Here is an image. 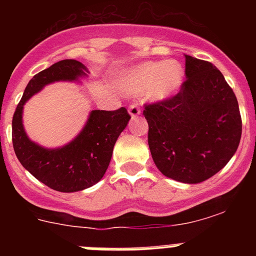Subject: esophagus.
Masks as SVG:
<instances>
[{
	"mask_svg": "<svg viewBox=\"0 0 256 256\" xmlns=\"http://www.w3.org/2000/svg\"><path fill=\"white\" fill-rule=\"evenodd\" d=\"M128 112H130V116H132V118H137L140 114H141V108H140L137 105H134V104H133V105L130 106V108H128Z\"/></svg>",
	"mask_w": 256,
	"mask_h": 256,
	"instance_id": "34e87169",
	"label": "esophagus"
}]
</instances>
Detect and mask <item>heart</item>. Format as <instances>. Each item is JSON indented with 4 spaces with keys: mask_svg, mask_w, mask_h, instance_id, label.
I'll list each match as a JSON object with an SVG mask.
<instances>
[{
    "mask_svg": "<svg viewBox=\"0 0 256 256\" xmlns=\"http://www.w3.org/2000/svg\"><path fill=\"white\" fill-rule=\"evenodd\" d=\"M183 80L184 70L178 61H146L124 74L122 86L132 97L148 94L152 101H164L180 91Z\"/></svg>",
    "mask_w": 256,
    "mask_h": 256,
    "instance_id": "1",
    "label": "heart"
}]
</instances>
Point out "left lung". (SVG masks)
<instances>
[{
  "label": "left lung",
  "mask_w": 256,
  "mask_h": 256,
  "mask_svg": "<svg viewBox=\"0 0 256 256\" xmlns=\"http://www.w3.org/2000/svg\"><path fill=\"white\" fill-rule=\"evenodd\" d=\"M186 80L168 100L148 104V148L165 177L200 183L234 155L242 122L237 98L212 62L186 55Z\"/></svg>",
  "instance_id": "8db88e82"
}]
</instances>
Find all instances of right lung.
<instances>
[{
    "label": "right lung",
    "instance_id": "add662e5",
    "mask_svg": "<svg viewBox=\"0 0 256 256\" xmlns=\"http://www.w3.org/2000/svg\"><path fill=\"white\" fill-rule=\"evenodd\" d=\"M88 70L76 60H61L29 80L12 118L14 151L22 165L40 182L60 192H76L96 184L108 170L112 148L130 115L126 108L114 112L92 110L86 126L72 142L46 148L30 141L22 126V108L50 83L76 82Z\"/></svg>",
    "mask_w": 256,
    "mask_h": 256
}]
</instances>
